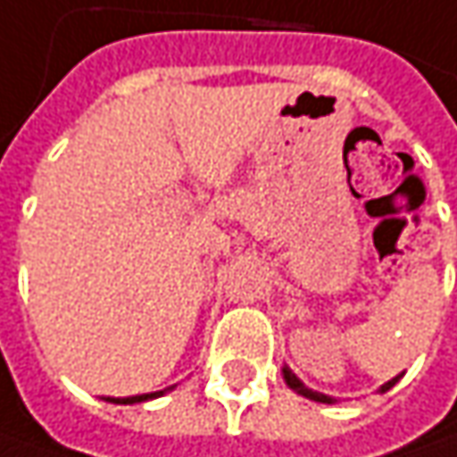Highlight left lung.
Returning <instances> with one entry per match:
<instances>
[{"label": "left lung", "mask_w": 457, "mask_h": 457, "mask_svg": "<svg viewBox=\"0 0 457 457\" xmlns=\"http://www.w3.org/2000/svg\"><path fill=\"white\" fill-rule=\"evenodd\" d=\"M403 374H397V377H393L390 382H385L382 387H379V393H387L390 387H395V382L400 379ZM282 379H285V385L290 387V390H295L298 395H303V397H309V400H313V403H327V405H332L335 403V397H329V395H324V393H316V390H312V387H306L287 366H282Z\"/></svg>", "instance_id": "8db88e82"}]
</instances>
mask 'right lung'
<instances>
[{"mask_svg":"<svg viewBox=\"0 0 457 457\" xmlns=\"http://www.w3.org/2000/svg\"><path fill=\"white\" fill-rule=\"evenodd\" d=\"M170 390H175V385H172V387H167V390H159V393L133 395V397H104V400H106V403H114V405H133V403H145V400H154V397H162V395L170 393Z\"/></svg>","mask_w":457,"mask_h":457,"instance_id":"add662e5","label":"right lung"}]
</instances>
